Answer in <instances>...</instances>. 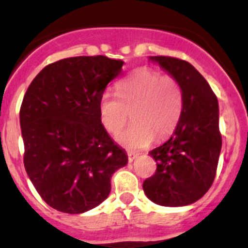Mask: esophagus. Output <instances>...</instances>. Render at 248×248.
<instances>
[{
    "instance_id": "34e87169",
    "label": "esophagus",
    "mask_w": 248,
    "mask_h": 248,
    "mask_svg": "<svg viewBox=\"0 0 248 248\" xmlns=\"http://www.w3.org/2000/svg\"><path fill=\"white\" fill-rule=\"evenodd\" d=\"M139 154L138 153H133V152H128V160L129 162H133V160L138 156Z\"/></svg>"
}]
</instances>
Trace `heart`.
I'll list each match as a JSON object with an SVG mask.
<instances>
[{"label": "heart", "instance_id": "1", "mask_svg": "<svg viewBox=\"0 0 248 248\" xmlns=\"http://www.w3.org/2000/svg\"><path fill=\"white\" fill-rule=\"evenodd\" d=\"M183 111V90L174 76L160 75L141 67L116 85V96L110 93L99 100L100 122L108 133L116 134L128 122L133 123L116 137L128 149H141L153 139L162 140L173 132Z\"/></svg>", "mask_w": 248, "mask_h": 248}]
</instances>
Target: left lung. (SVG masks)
<instances>
[{
    "label": "left lung",
    "mask_w": 248,
    "mask_h": 248,
    "mask_svg": "<svg viewBox=\"0 0 248 248\" xmlns=\"http://www.w3.org/2000/svg\"><path fill=\"white\" fill-rule=\"evenodd\" d=\"M150 60L179 81L183 111L172 137L149 152L156 169L143 189L159 206H187L202 198L215 181L222 147L218 101L189 62L170 56H150Z\"/></svg>",
    "instance_id": "obj_1"
}]
</instances>
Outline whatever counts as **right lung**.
<instances>
[{
	"label": "right lung",
	"instance_id": "obj_1",
	"mask_svg": "<svg viewBox=\"0 0 248 248\" xmlns=\"http://www.w3.org/2000/svg\"><path fill=\"white\" fill-rule=\"evenodd\" d=\"M123 63L101 55L62 59L44 67L23 96L25 169L40 197L60 212L99 206L113 173L128 163L99 115L101 95Z\"/></svg>",
	"mask_w": 248,
	"mask_h": 248
}]
</instances>
